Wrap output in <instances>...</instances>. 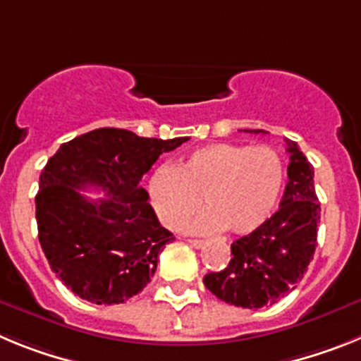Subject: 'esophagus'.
<instances>
[{
  "label": "esophagus",
  "mask_w": 361,
  "mask_h": 361,
  "mask_svg": "<svg viewBox=\"0 0 361 361\" xmlns=\"http://www.w3.org/2000/svg\"><path fill=\"white\" fill-rule=\"evenodd\" d=\"M188 244H190L191 247H195V250H200V247H204V244H206V242L199 240V238H188Z\"/></svg>",
  "instance_id": "obj_1"
}]
</instances>
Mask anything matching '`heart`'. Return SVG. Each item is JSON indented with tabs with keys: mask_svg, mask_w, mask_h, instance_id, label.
<instances>
[{
	"mask_svg": "<svg viewBox=\"0 0 361 361\" xmlns=\"http://www.w3.org/2000/svg\"><path fill=\"white\" fill-rule=\"evenodd\" d=\"M286 166L269 145L216 142L191 152L175 168H159L149 178V200L162 226L175 229L190 220V233L250 235L273 215L283 186Z\"/></svg>",
	"mask_w": 361,
	"mask_h": 361,
	"instance_id": "heart-1",
	"label": "heart"
}]
</instances>
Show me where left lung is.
I'll return each mask as SVG.
<instances>
[{
	"instance_id": "obj_1",
	"label": "left lung",
	"mask_w": 361,
	"mask_h": 361,
	"mask_svg": "<svg viewBox=\"0 0 361 361\" xmlns=\"http://www.w3.org/2000/svg\"><path fill=\"white\" fill-rule=\"evenodd\" d=\"M286 145L289 180L279 212L257 231L233 242L228 267L204 276V286L216 298L237 307L260 309L293 291L317 247L320 202L314 191V170L295 141L286 139Z\"/></svg>"
}]
</instances>
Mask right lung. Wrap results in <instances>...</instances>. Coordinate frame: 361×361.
<instances>
[{
  "label": "right lung",
  "instance_id": "obj_1",
  "mask_svg": "<svg viewBox=\"0 0 361 361\" xmlns=\"http://www.w3.org/2000/svg\"><path fill=\"white\" fill-rule=\"evenodd\" d=\"M188 137L148 139L121 128H97L59 146L41 171L36 220L41 250L66 288L92 304H123L155 275L173 240L141 186L159 155ZM94 185L108 200L90 201Z\"/></svg>",
  "mask_w": 361,
  "mask_h": 361
}]
</instances>
